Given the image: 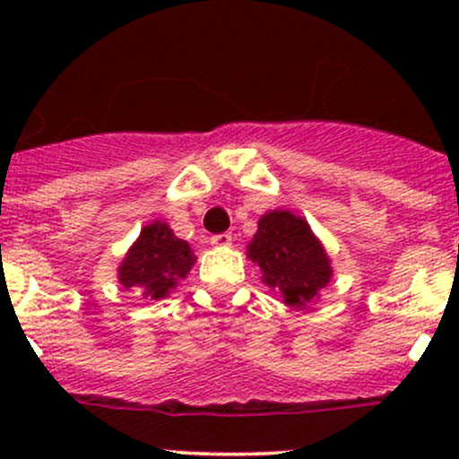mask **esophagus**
Wrapping results in <instances>:
<instances>
[{"label": "esophagus", "instance_id": "obj_1", "mask_svg": "<svg viewBox=\"0 0 459 459\" xmlns=\"http://www.w3.org/2000/svg\"><path fill=\"white\" fill-rule=\"evenodd\" d=\"M230 241H233V235L230 233H220V235L212 237V246L224 247V246H230Z\"/></svg>", "mask_w": 459, "mask_h": 459}]
</instances>
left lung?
Segmentation results:
<instances>
[{"label": "left lung", "mask_w": 459, "mask_h": 459, "mask_svg": "<svg viewBox=\"0 0 459 459\" xmlns=\"http://www.w3.org/2000/svg\"><path fill=\"white\" fill-rule=\"evenodd\" d=\"M247 256L261 267L263 282L278 289L289 307H307L332 278L328 255L307 220L284 209L259 220Z\"/></svg>", "instance_id": "1"}]
</instances>
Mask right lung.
<instances>
[{
	"instance_id": "1",
	"label": "right lung",
	"mask_w": 459,
	"mask_h": 459,
	"mask_svg": "<svg viewBox=\"0 0 459 459\" xmlns=\"http://www.w3.org/2000/svg\"><path fill=\"white\" fill-rule=\"evenodd\" d=\"M194 261L196 256L187 241L178 239L166 222L155 220L140 230L135 244L125 255L118 281L144 298L161 299L187 276Z\"/></svg>"
}]
</instances>
